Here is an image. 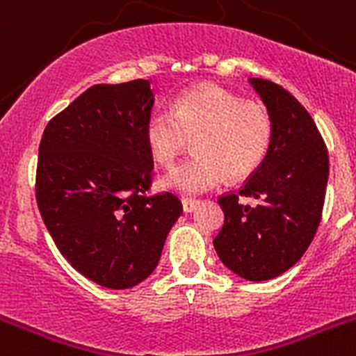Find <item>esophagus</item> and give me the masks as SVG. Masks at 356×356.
<instances>
[{
	"label": "esophagus",
	"instance_id": "esophagus-1",
	"mask_svg": "<svg viewBox=\"0 0 356 356\" xmlns=\"http://www.w3.org/2000/svg\"><path fill=\"white\" fill-rule=\"evenodd\" d=\"M197 205H200V201L196 200H181V207H184L185 213L194 212V210L197 209Z\"/></svg>",
	"mask_w": 356,
	"mask_h": 356
}]
</instances>
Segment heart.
<instances>
[{"instance_id":"1","label":"heart","mask_w":356,"mask_h":356,"mask_svg":"<svg viewBox=\"0 0 356 356\" xmlns=\"http://www.w3.org/2000/svg\"><path fill=\"white\" fill-rule=\"evenodd\" d=\"M196 135V155L162 176L163 188L196 196L229 178H244L260 168L273 143V119L259 102H242L232 90L201 83L176 97L172 110L156 106L147 114L144 139L151 156L171 165Z\"/></svg>"}]
</instances>
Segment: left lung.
Segmentation results:
<instances>
[{
    "instance_id": "left-lung-1",
    "label": "left lung",
    "mask_w": 356,
    "mask_h": 356,
    "mask_svg": "<svg viewBox=\"0 0 356 356\" xmlns=\"http://www.w3.org/2000/svg\"><path fill=\"white\" fill-rule=\"evenodd\" d=\"M273 119V143L260 168L238 193L219 197L225 225L213 248L229 271L250 282L291 269L310 246L323 213L328 151L316 122L289 90L250 78ZM241 195L259 201L254 207Z\"/></svg>"
}]
</instances>
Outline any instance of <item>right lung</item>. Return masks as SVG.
Masks as SVG:
<instances>
[{
	"label": "right lung",
	"instance_id": "right-lung-1",
	"mask_svg": "<svg viewBox=\"0 0 356 356\" xmlns=\"http://www.w3.org/2000/svg\"><path fill=\"white\" fill-rule=\"evenodd\" d=\"M155 94L147 80L92 85L48 122L35 196L65 260L106 289L139 285L159 266L181 213L171 193L147 196L153 156L144 124Z\"/></svg>",
	"mask_w": 356,
	"mask_h": 356
}]
</instances>
